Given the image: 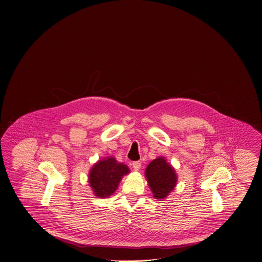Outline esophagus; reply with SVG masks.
I'll return each instance as SVG.
<instances>
[{
  "label": "esophagus",
  "instance_id": "esophagus-1",
  "mask_svg": "<svg viewBox=\"0 0 262 262\" xmlns=\"http://www.w3.org/2000/svg\"><path fill=\"white\" fill-rule=\"evenodd\" d=\"M141 165H142V164H141L140 161H137V162H133L132 163V166H133V168H134L136 171H138L141 168Z\"/></svg>",
  "mask_w": 262,
  "mask_h": 262
}]
</instances>
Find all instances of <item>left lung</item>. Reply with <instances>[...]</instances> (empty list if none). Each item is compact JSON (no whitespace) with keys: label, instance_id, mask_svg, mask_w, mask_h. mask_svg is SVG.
<instances>
[{"label":"left lung","instance_id":"obj_1","mask_svg":"<svg viewBox=\"0 0 262 262\" xmlns=\"http://www.w3.org/2000/svg\"><path fill=\"white\" fill-rule=\"evenodd\" d=\"M145 177L156 199H165L174 189L177 183L175 169L164 157L157 158L147 165Z\"/></svg>","mask_w":262,"mask_h":262}]
</instances>
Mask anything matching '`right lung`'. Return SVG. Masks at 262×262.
Segmentation results:
<instances>
[{"mask_svg": "<svg viewBox=\"0 0 262 262\" xmlns=\"http://www.w3.org/2000/svg\"><path fill=\"white\" fill-rule=\"evenodd\" d=\"M129 172L127 165L118 163L114 157H106L98 161L89 173V184L94 194L99 198L112 195L122 177Z\"/></svg>", "mask_w": 262, "mask_h": 262, "instance_id": "obj_1", "label": "right lung"}]
</instances>
